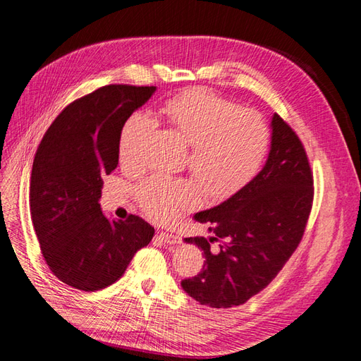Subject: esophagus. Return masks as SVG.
<instances>
[{
  "label": "esophagus",
  "instance_id": "obj_1",
  "mask_svg": "<svg viewBox=\"0 0 361 361\" xmlns=\"http://www.w3.org/2000/svg\"><path fill=\"white\" fill-rule=\"evenodd\" d=\"M159 238L164 243L169 244V246H177V244L181 243V238L177 234H172V232H160Z\"/></svg>",
  "mask_w": 361,
  "mask_h": 361
}]
</instances>
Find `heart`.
<instances>
[{
    "instance_id": "1",
    "label": "heart",
    "mask_w": 361,
    "mask_h": 361,
    "mask_svg": "<svg viewBox=\"0 0 361 361\" xmlns=\"http://www.w3.org/2000/svg\"><path fill=\"white\" fill-rule=\"evenodd\" d=\"M169 130L189 145L188 165L212 197L241 189L259 171L270 145V130L259 114L202 88L185 90L159 109ZM151 129L145 114H133L120 135V157L135 161L144 135ZM144 212L157 222H171L189 207L197 189L192 181L156 176L137 189Z\"/></svg>"
}]
</instances>
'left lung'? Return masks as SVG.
<instances>
[{"label": "left lung", "instance_id": "left-lung-1", "mask_svg": "<svg viewBox=\"0 0 361 361\" xmlns=\"http://www.w3.org/2000/svg\"><path fill=\"white\" fill-rule=\"evenodd\" d=\"M270 129L262 169L226 201L193 216L210 225L213 235L184 238L204 252L205 261L202 271L181 286L204 306L246 303L283 269L303 237L313 200L306 151L277 114Z\"/></svg>", "mask_w": 361, "mask_h": 361}]
</instances>
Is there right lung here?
Instances as JSON below:
<instances>
[{
  "instance_id": "obj_1",
  "label": "right lung",
  "mask_w": 361,
  "mask_h": 361,
  "mask_svg": "<svg viewBox=\"0 0 361 361\" xmlns=\"http://www.w3.org/2000/svg\"><path fill=\"white\" fill-rule=\"evenodd\" d=\"M156 87L108 85L58 115L34 156L30 208L34 231L54 276L80 290L117 282L154 228L130 214L104 216L103 177L117 168L120 135Z\"/></svg>"
}]
</instances>
